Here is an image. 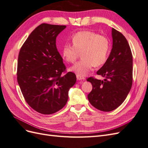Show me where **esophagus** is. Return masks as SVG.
<instances>
[{"label": "esophagus", "mask_w": 148, "mask_h": 148, "mask_svg": "<svg viewBox=\"0 0 148 148\" xmlns=\"http://www.w3.org/2000/svg\"><path fill=\"white\" fill-rule=\"evenodd\" d=\"M77 78L78 80H84L85 79L84 77H81V76H79V75H77Z\"/></svg>", "instance_id": "obj_1"}]
</instances>
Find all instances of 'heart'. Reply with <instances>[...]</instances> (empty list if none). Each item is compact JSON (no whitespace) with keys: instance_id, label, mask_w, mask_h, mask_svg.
Here are the masks:
<instances>
[{"instance_id":"obj_1","label":"heart","mask_w":148,"mask_h":148,"mask_svg":"<svg viewBox=\"0 0 148 148\" xmlns=\"http://www.w3.org/2000/svg\"><path fill=\"white\" fill-rule=\"evenodd\" d=\"M73 45L66 43L62 55L69 63H74L81 53L82 59L70 67L69 70L81 77L86 76L93 66L104 65L109 56L110 43L105 36L91 31H82L71 37Z\"/></svg>"}]
</instances>
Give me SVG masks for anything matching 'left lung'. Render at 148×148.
Wrapping results in <instances>:
<instances>
[{"mask_svg": "<svg viewBox=\"0 0 148 148\" xmlns=\"http://www.w3.org/2000/svg\"><path fill=\"white\" fill-rule=\"evenodd\" d=\"M112 48L106 63L97 71L104 80L89 77L92 89L88 95L91 104L97 109L110 112L117 109L126 99L133 82V57L127 39L112 29Z\"/></svg>", "mask_w": 148, "mask_h": 148, "instance_id": "8db88e82", "label": "left lung"}]
</instances>
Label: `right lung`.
Masks as SVG:
<instances>
[{
	"mask_svg": "<svg viewBox=\"0 0 148 148\" xmlns=\"http://www.w3.org/2000/svg\"><path fill=\"white\" fill-rule=\"evenodd\" d=\"M64 25L42 23L36 28L21 47L17 81L25 101L38 112L49 115L66 104L69 91L77 81L66 67L56 47V38Z\"/></svg>",
	"mask_w": 148,
	"mask_h": 148,
	"instance_id": "1",
	"label": "right lung"
}]
</instances>
